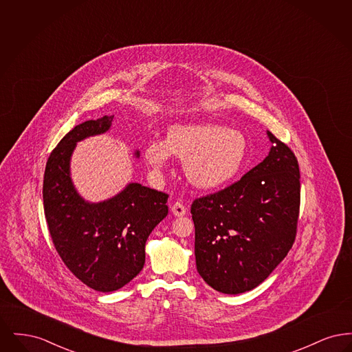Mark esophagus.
<instances>
[{
  "label": "esophagus",
  "instance_id": "34e87169",
  "mask_svg": "<svg viewBox=\"0 0 352 352\" xmlns=\"http://www.w3.org/2000/svg\"><path fill=\"white\" fill-rule=\"evenodd\" d=\"M186 207L184 204H182L181 201H175L173 206H171V212L174 214V217H184L186 215Z\"/></svg>",
  "mask_w": 352,
  "mask_h": 352
}]
</instances>
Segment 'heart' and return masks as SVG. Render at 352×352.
<instances>
[{
    "instance_id": "heart-1",
    "label": "heart",
    "mask_w": 352,
    "mask_h": 352,
    "mask_svg": "<svg viewBox=\"0 0 352 352\" xmlns=\"http://www.w3.org/2000/svg\"><path fill=\"white\" fill-rule=\"evenodd\" d=\"M171 154L184 161V175L192 186L215 190L230 184L244 168L248 155L245 135L217 124H184L168 129L166 141L151 140L145 160L164 170Z\"/></svg>"
}]
</instances>
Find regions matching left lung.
Here are the masks:
<instances>
[{"mask_svg": "<svg viewBox=\"0 0 352 352\" xmlns=\"http://www.w3.org/2000/svg\"><path fill=\"white\" fill-rule=\"evenodd\" d=\"M267 133L272 148L263 162L191 204L198 273L224 294L250 292L267 280L296 240L298 161L287 145Z\"/></svg>", "mask_w": 352, "mask_h": 352, "instance_id": "left-lung-1", "label": "left lung"}]
</instances>
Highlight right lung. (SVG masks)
<instances>
[{"label": "right lung", "instance_id": "1", "mask_svg": "<svg viewBox=\"0 0 352 352\" xmlns=\"http://www.w3.org/2000/svg\"><path fill=\"white\" fill-rule=\"evenodd\" d=\"M113 116L88 120L69 131L51 151L43 178V207L51 239L72 274L94 290L115 292L145 264V244L166 218L168 195L129 184L111 199L84 201L71 179L76 142L109 131ZM135 157H140L137 151Z\"/></svg>", "mask_w": 352, "mask_h": 352}]
</instances>
